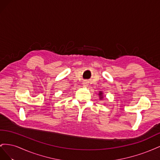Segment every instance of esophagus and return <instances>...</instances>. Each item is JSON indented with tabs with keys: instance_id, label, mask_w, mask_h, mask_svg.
<instances>
[{
	"instance_id": "34e87169",
	"label": "esophagus",
	"mask_w": 160,
	"mask_h": 160,
	"mask_svg": "<svg viewBox=\"0 0 160 160\" xmlns=\"http://www.w3.org/2000/svg\"><path fill=\"white\" fill-rule=\"evenodd\" d=\"M83 86H85V87H87V86H88V84H89V83H88V81H86V80H85V81H83Z\"/></svg>"
}]
</instances>
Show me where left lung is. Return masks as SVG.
Wrapping results in <instances>:
<instances>
[{"label":"left lung","mask_w":160,"mask_h":160,"mask_svg":"<svg viewBox=\"0 0 160 160\" xmlns=\"http://www.w3.org/2000/svg\"><path fill=\"white\" fill-rule=\"evenodd\" d=\"M102 95V93H99V95Z\"/></svg>","instance_id":"obj_1"}]
</instances>
